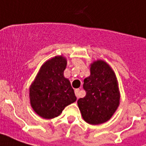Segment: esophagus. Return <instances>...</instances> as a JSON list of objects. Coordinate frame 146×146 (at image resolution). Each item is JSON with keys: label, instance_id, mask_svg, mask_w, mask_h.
Here are the masks:
<instances>
[{"label": "esophagus", "instance_id": "1", "mask_svg": "<svg viewBox=\"0 0 146 146\" xmlns=\"http://www.w3.org/2000/svg\"><path fill=\"white\" fill-rule=\"evenodd\" d=\"M75 96H76V97L78 98V94H79V90H78V89H76V90H75Z\"/></svg>", "mask_w": 146, "mask_h": 146}]
</instances>
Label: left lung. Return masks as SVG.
<instances>
[{
	"label": "left lung",
	"instance_id": "left-lung-1",
	"mask_svg": "<svg viewBox=\"0 0 146 146\" xmlns=\"http://www.w3.org/2000/svg\"><path fill=\"white\" fill-rule=\"evenodd\" d=\"M86 94L78 100L82 116L92 125L101 124L109 120L119 107L120 94L115 74L104 60L90 64V75L83 83Z\"/></svg>",
	"mask_w": 146,
	"mask_h": 146
}]
</instances>
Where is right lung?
<instances>
[{"label": "right lung", "mask_w": 146, "mask_h": 146, "mask_svg": "<svg viewBox=\"0 0 146 146\" xmlns=\"http://www.w3.org/2000/svg\"><path fill=\"white\" fill-rule=\"evenodd\" d=\"M67 60L56 56L45 62L30 86V101L34 111L44 119H52L76 101L70 81L64 76Z\"/></svg>", "instance_id": "add662e5"}]
</instances>
